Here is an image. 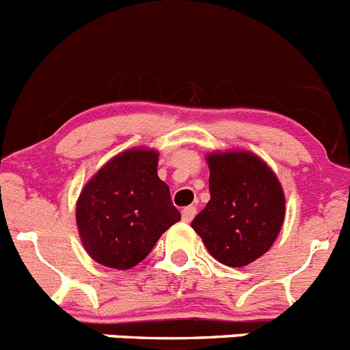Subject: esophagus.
<instances>
[{
	"mask_svg": "<svg viewBox=\"0 0 350 350\" xmlns=\"http://www.w3.org/2000/svg\"><path fill=\"white\" fill-rule=\"evenodd\" d=\"M194 215H196V206L189 205L182 208V221L184 222H191L194 219Z\"/></svg>",
	"mask_w": 350,
	"mask_h": 350,
	"instance_id": "34e87169",
	"label": "esophagus"
}]
</instances>
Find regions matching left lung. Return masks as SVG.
<instances>
[{
	"instance_id": "8db88e82",
	"label": "left lung",
	"mask_w": 350,
	"mask_h": 350,
	"mask_svg": "<svg viewBox=\"0 0 350 350\" xmlns=\"http://www.w3.org/2000/svg\"><path fill=\"white\" fill-rule=\"evenodd\" d=\"M206 161L210 202L191 226L217 261L245 267L273 245L282 228V187L254 154H210Z\"/></svg>"
}]
</instances>
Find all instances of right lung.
Segmentation results:
<instances>
[{
    "label": "right lung",
    "mask_w": 350,
    "mask_h": 350,
    "mask_svg": "<svg viewBox=\"0 0 350 350\" xmlns=\"http://www.w3.org/2000/svg\"><path fill=\"white\" fill-rule=\"evenodd\" d=\"M178 221L168 185L157 177V152L145 148L108 161L77 203L85 250L94 261L117 270L144 261L161 234Z\"/></svg>",
    "instance_id": "right-lung-1"
}]
</instances>
